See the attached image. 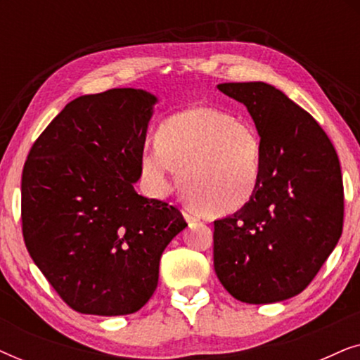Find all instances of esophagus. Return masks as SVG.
I'll return each instance as SVG.
<instances>
[{"label":"esophagus","mask_w":360,"mask_h":360,"mask_svg":"<svg viewBox=\"0 0 360 360\" xmlns=\"http://www.w3.org/2000/svg\"><path fill=\"white\" fill-rule=\"evenodd\" d=\"M184 216H185V219L188 221V223H195V221H200V216L196 214L195 211H191L188 208L184 210Z\"/></svg>","instance_id":"obj_1"}]
</instances>
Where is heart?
Here are the masks:
<instances>
[{
  "label": "heart",
  "mask_w": 360,
  "mask_h": 360,
  "mask_svg": "<svg viewBox=\"0 0 360 360\" xmlns=\"http://www.w3.org/2000/svg\"><path fill=\"white\" fill-rule=\"evenodd\" d=\"M154 139L139 159L152 193H169L179 169L186 198L211 216L236 213L252 200L264 144L250 122L218 108L195 106L165 117Z\"/></svg>",
  "instance_id": "1"
}]
</instances>
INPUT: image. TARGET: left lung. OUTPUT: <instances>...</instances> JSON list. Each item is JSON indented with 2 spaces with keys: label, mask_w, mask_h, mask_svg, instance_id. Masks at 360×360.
Wrapping results in <instances>:
<instances>
[{
  "label": "left lung",
  "mask_w": 360,
  "mask_h": 360,
  "mask_svg": "<svg viewBox=\"0 0 360 360\" xmlns=\"http://www.w3.org/2000/svg\"><path fill=\"white\" fill-rule=\"evenodd\" d=\"M218 88L252 116L264 167L252 200L214 221L216 275L239 302H282L311 283L341 238V165L316 120L275 86L248 82Z\"/></svg>",
  "instance_id": "8db88e82"
}]
</instances>
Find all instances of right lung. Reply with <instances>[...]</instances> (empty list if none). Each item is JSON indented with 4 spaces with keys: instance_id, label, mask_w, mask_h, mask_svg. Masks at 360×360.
I'll use <instances>...</instances> for the list:
<instances>
[{
    "instance_id": "1",
    "label": "right lung",
    "mask_w": 360,
    "mask_h": 360,
    "mask_svg": "<svg viewBox=\"0 0 360 360\" xmlns=\"http://www.w3.org/2000/svg\"><path fill=\"white\" fill-rule=\"evenodd\" d=\"M154 103L134 88L77 98L24 164V243L78 313L117 316L144 307L159 282L162 252L186 226L175 206L134 190Z\"/></svg>"
}]
</instances>
